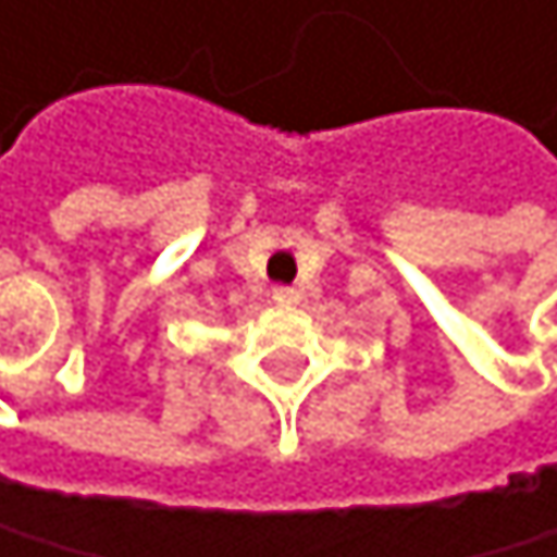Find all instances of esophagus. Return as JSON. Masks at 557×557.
Masks as SVG:
<instances>
[{
  "mask_svg": "<svg viewBox=\"0 0 557 557\" xmlns=\"http://www.w3.org/2000/svg\"><path fill=\"white\" fill-rule=\"evenodd\" d=\"M273 304H281V307H290V304H297L300 300V290H294V287H273Z\"/></svg>",
  "mask_w": 557,
  "mask_h": 557,
  "instance_id": "1",
  "label": "esophagus"
}]
</instances>
